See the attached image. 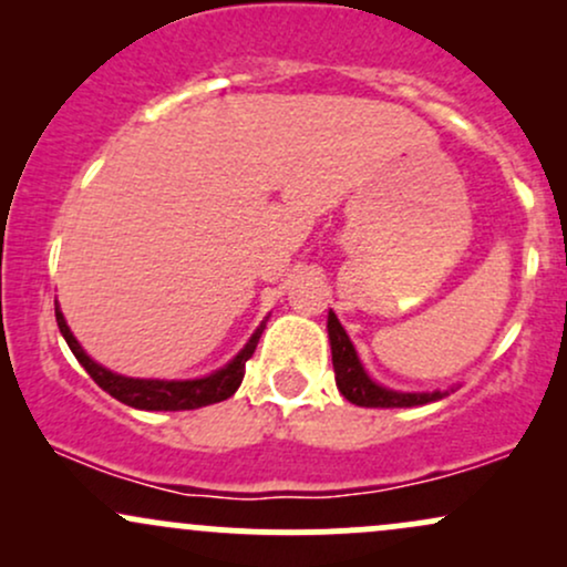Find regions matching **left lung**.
Here are the masks:
<instances>
[{
    "mask_svg": "<svg viewBox=\"0 0 567 567\" xmlns=\"http://www.w3.org/2000/svg\"><path fill=\"white\" fill-rule=\"evenodd\" d=\"M328 338H330V354H333L336 370V386L351 405L360 408H415L426 405V402H437L442 396L455 392L451 389H434V392H396L370 379V373L362 365L360 354H357L354 343L338 322L336 311H328Z\"/></svg>",
    "mask_w": 567,
    "mask_h": 567,
    "instance_id": "obj_1",
    "label": "left lung"
}]
</instances>
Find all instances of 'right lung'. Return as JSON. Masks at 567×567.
Segmentation results:
<instances>
[{
    "mask_svg": "<svg viewBox=\"0 0 567 567\" xmlns=\"http://www.w3.org/2000/svg\"><path fill=\"white\" fill-rule=\"evenodd\" d=\"M55 320L61 328V336L66 338L69 349L74 351V357L80 360V365L87 370L90 379H93L103 392H109L114 400L125 402L130 408L138 410H194L213 405V402L229 400L237 392L239 383L245 375V362L250 360L252 351L258 347V338H261L266 320L258 324L256 333L247 338V343L237 354L226 362L224 368L213 370L210 375H202V379H186V381H167V379H130V375L114 373V370L103 368L101 362H95L87 351L82 349V343L76 341L71 328L66 324L61 306L55 303Z\"/></svg>",
    "mask_w": 567,
    "mask_h": 567,
    "instance_id": "obj_1",
    "label": "right lung"
}]
</instances>
